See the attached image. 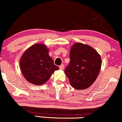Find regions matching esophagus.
Masks as SVG:
<instances>
[{
  "label": "esophagus",
  "mask_w": 122,
  "mask_h": 122,
  "mask_svg": "<svg viewBox=\"0 0 122 122\" xmlns=\"http://www.w3.org/2000/svg\"><path fill=\"white\" fill-rule=\"evenodd\" d=\"M59 68H60V70H63V69H64V65H63V64H61V65L59 66Z\"/></svg>",
  "instance_id": "esophagus-1"
}]
</instances>
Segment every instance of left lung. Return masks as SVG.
<instances>
[{
    "mask_svg": "<svg viewBox=\"0 0 122 122\" xmlns=\"http://www.w3.org/2000/svg\"><path fill=\"white\" fill-rule=\"evenodd\" d=\"M70 58V64L65 69V73L71 85L77 90L91 86L101 68L100 54L91 46L78 42L71 47Z\"/></svg>",
    "mask_w": 122,
    "mask_h": 122,
    "instance_id": "8db88e82",
    "label": "left lung"
}]
</instances>
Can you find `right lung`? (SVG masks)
I'll return each mask as SVG.
<instances>
[{
  "label": "right lung",
  "mask_w": 122,
  "mask_h": 122,
  "mask_svg": "<svg viewBox=\"0 0 122 122\" xmlns=\"http://www.w3.org/2000/svg\"><path fill=\"white\" fill-rule=\"evenodd\" d=\"M49 50L43 43H37L25 51L20 61V68L30 83L41 85L47 82L59 67L49 56Z\"/></svg>",
  "instance_id": "1"
}]
</instances>
